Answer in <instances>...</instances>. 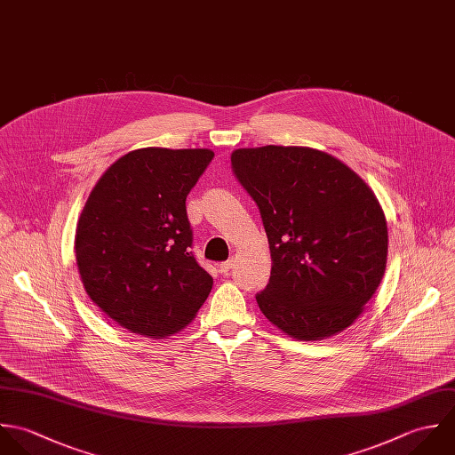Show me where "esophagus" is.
I'll return each mask as SVG.
<instances>
[{"label": "esophagus", "mask_w": 455, "mask_h": 455, "mask_svg": "<svg viewBox=\"0 0 455 455\" xmlns=\"http://www.w3.org/2000/svg\"><path fill=\"white\" fill-rule=\"evenodd\" d=\"M232 267H234V260H227V262H221V264L218 266V269H220V273L221 274L230 273Z\"/></svg>", "instance_id": "1"}]
</instances>
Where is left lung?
<instances>
[{
  "mask_svg": "<svg viewBox=\"0 0 455 455\" xmlns=\"http://www.w3.org/2000/svg\"><path fill=\"white\" fill-rule=\"evenodd\" d=\"M230 160L269 239L273 264L257 293L260 311L304 341L352 325L387 266V221L371 188L309 148L237 149Z\"/></svg>",
  "mask_w": 455,
  "mask_h": 455,
  "instance_id": "obj_1",
  "label": "left lung"
}]
</instances>
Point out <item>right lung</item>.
I'll list each match as a JSON object with an SVG mask.
<instances>
[{"label":"right lung","mask_w":455,"mask_h":455,"mask_svg":"<svg viewBox=\"0 0 455 455\" xmlns=\"http://www.w3.org/2000/svg\"><path fill=\"white\" fill-rule=\"evenodd\" d=\"M212 158L209 149H137L92 188L76 234L79 273L92 302L130 332L181 331L212 288L191 251L186 214Z\"/></svg>","instance_id":"obj_1"}]
</instances>
